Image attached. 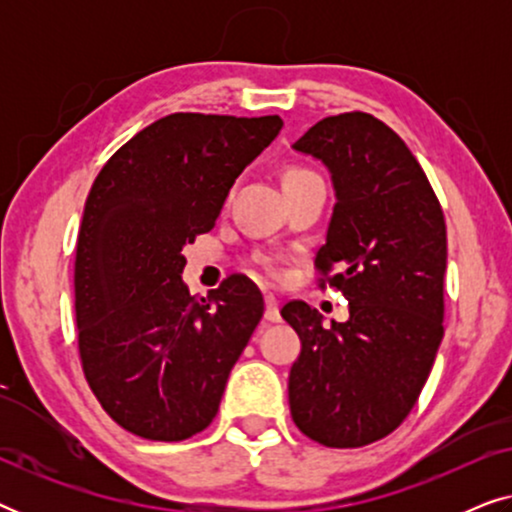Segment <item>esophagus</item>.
<instances>
[{"instance_id": "34e87169", "label": "esophagus", "mask_w": 512, "mask_h": 512, "mask_svg": "<svg viewBox=\"0 0 512 512\" xmlns=\"http://www.w3.org/2000/svg\"><path fill=\"white\" fill-rule=\"evenodd\" d=\"M265 321H270V324L282 321V314H279V307H277V298L272 296V293L265 296Z\"/></svg>"}]
</instances>
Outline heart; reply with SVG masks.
Listing matches in <instances>:
<instances>
[{
	"label": "heart",
	"instance_id": "b5f03b06",
	"mask_svg": "<svg viewBox=\"0 0 512 512\" xmlns=\"http://www.w3.org/2000/svg\"><path fill=\"white\" fill-rule=\"evenodd\" d=\"M298 174H307V170H300V167H293V170H289V172H286V177H284V179L298 177ZM268 270H270V272H275V268H272V265H268Z\"/></svg>",
	"mask_w": 512,
	"mask_h": 512
}]
</instances>
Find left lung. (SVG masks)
<instances>
[{"instance_id":"left-lung-1","label":"left lung","mask_w":512,"mask_h":512,"mask_svg":"<svg viewBox=\"0 0 512 512\" xmlns=\"http://www.w3.org/2000/svg\"><path fill=\"white\" fill-rule=\"evenodd\" d=\"M293 149L331 172L338 202L314 268L321 289L349 300V319L324 328L303 300L282 307L303 342L289 375L291 417L319 445L363 447L403 424L436 361L445 216L422 165L375 116L321 118Z\"/></svg>"}]
</instances>
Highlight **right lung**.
Masks as SVG:
<instances>
[{
	"mask_svg": "<svg viewBox=\"0 0 512 512\" xmlns=\"http://www.w3.org/2000/svg\"><path fill=\"white\" fill-rule=\"evenodd\" d=\"M282 125L179 111L125 142L90 188L74 261L81 366L104 412L139 438L205 431L263 317L244 275L191 296L181 249L214 228L230 186Z\"/></svg>",
	"mask_w": 512,
	"mask_h": 512,
	"instance_id": "obj_1",
	"label": "right lung"
}]
</instances>
